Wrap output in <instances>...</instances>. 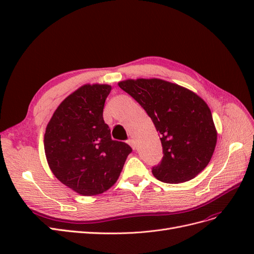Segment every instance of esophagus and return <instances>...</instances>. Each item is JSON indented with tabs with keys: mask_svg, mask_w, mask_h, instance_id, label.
Instances as JSON below:
<instances>
[{
	"mask_svg": "<svg viewBox=\"0 0 254 254\" xmlns=\"http://www.w3.org/2000/svg\"><path fill=\"white\" fill-rule=\"evenodd\" d=\"M127 143L131 146V148L132 149H135V145H134V142H133V140H131V139H129V140H127Z\"/></svg>",
	"mask_w": 254,
	"mask_h": 254,
	"instance_id": "1",
	"label": "esophagus"
}]
</instances>
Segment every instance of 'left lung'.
<instances>
[{
    "label": "left lung",
    "instance_id": "left-lung-1",
    "mask_svg": "<svg viewBox=\"0 0 254 254\" xmlns=\"http://www.w3.org/2000/svg\"><path fill=\"white\" fill-rule=\"evenodd\" d=\"M155 124L163 148L161 162L152 167L166 183L186 182L209 164L217 132L209 107L201 97L162 79H127L119 82Z\"/></svg>",
    "mask_w": 254,
    "mask_h": 254
}]
</instances>
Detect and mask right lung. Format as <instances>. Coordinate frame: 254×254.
Listing matches in <instances>:
<instances>
[{
  "label": "right lung",
  "instance_id": "right-lung-1",
  "mask_svg": "<svg viewBox=\"0 0 254 254\" xmlns=\"http://www.w3.org/2000/svg\"><path fill=\"white\" fill-rule=\"evenodd\" d=\"M109 84H84L54 112L44 151L56 178L82 196L102 194L119 179L131 147L111 139L103 118Z\"/></svg>",
  "mask_w": 254,
  "mask_h": 254
}]
</instances>
